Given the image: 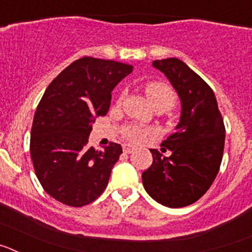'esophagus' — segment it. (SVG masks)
I'll return each instance as SVG.
<instances>
[{
  "instance_id": "esophagus-1",
  "label": "esophagus",
  "mask_w": 252,
  "mask_h": 252,
  "mask_svg": "<svg viewBox=\"0 0 252 252\" xmlns=\"http://www.w3.org/2000/svg\"><path fill=\"white\" fill-rule=\"evenodd\" d=\"M122 149H124V153H126V154H131L135 151V146L130 145V144H124Z\"/></svg>"
}]
</instances>
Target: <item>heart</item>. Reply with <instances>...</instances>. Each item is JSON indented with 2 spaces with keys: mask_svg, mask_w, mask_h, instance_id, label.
I'll list each match as a JSON object with an SVG mask.
<instances>
[{
  "mask_svg": "<svg viewBox=\"0 0 252 252\" xmlns=\"http://www.w3.org/2000/svg\"><path fill=\"white\" fill-rule=\"evenodd\" d=\"M145 91L154 107L161 106L165 110H168V108H171V107L174 106L175 93L165 83L155 81L149 82L145 86ZM122 133H124V136L126 139L133 142H141L146 136V131L144 128L139 127V126H135V125L126 126L122 130Z\"/></svg>",
  "mask_w": 252,
  "mask_h": 252,
  "instance_id": "heart-1",
  "label": "heart"
}]
</instances>
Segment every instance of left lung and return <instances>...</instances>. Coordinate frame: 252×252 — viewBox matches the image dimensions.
I'll list each match as a JSON object with an SVG mask.
<instances>
[{
  "mask_svg": "<svg viewBox=\"0 0 252 252\" xmlns=\"http://www.w3.org/2000/svg\"><path fill=\"white\" fill-rule=\"evenodd\" d=\"M165 74L182 103L175 132L161 142L164 157L150 149L153 164L142 173V184L162 206L180 208L197 202L218 174L224 148V125L212 88L177 58L154 60Z\"/></svg>",
  "mask_w": 252,
  "mask_h": 252,
  "instance_id": "8db88e82",
  "label": "left lung"
}]
</instances>
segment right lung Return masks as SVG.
Returning a JSON list of instances; mask_svg holds the SVG:
<instances>
[{"label":"right lung","instance_id":"right-lung-1","mask_svg":"<svg viewBox=\"0 0 252 252\" xmlns=\"http://www.w3.org/2000/svg\"><path fill=\"white\" fill-rule=\"evenodd\" d=\"M132 65L84 57L51 82L39 102L31 127L30 155L40 184L60 203L82 207L106 189L122 154L111 142L103 151L88 146L97 116H104L111 93Z\"/></svg>","mask_w":252,"mask_h":252}]
</instances>
